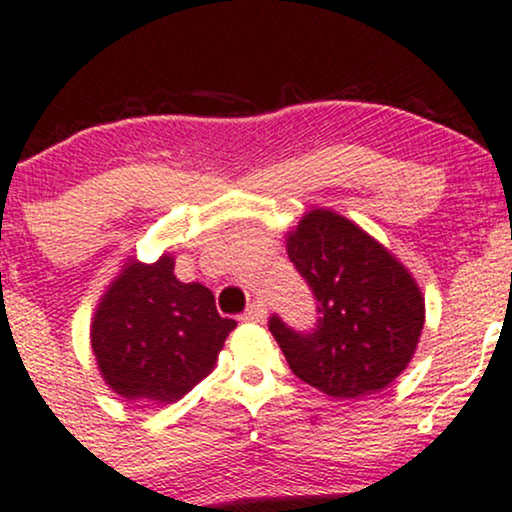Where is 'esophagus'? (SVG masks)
<instances>
[{"mask_svg": "<svg viewBox=\"0 0 512 512\" xmlns=\"http://www.w3.org/2000/svg\"><path fill=\"white\" fill-rule=\"evenodd\" d=\"M264 317H267V305H264V301H252L248 308H245V313L240 315V320L262 322Z\"/></svg>", "mask_w": 512, "mask_h": 512, "instance_id": "esophagus-1", "label": "esophagus"}]
</instances>
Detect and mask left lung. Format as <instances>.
<instances>
[{"label": "left lung", "mask_w": 512, "mask_h": 512, "mask_svg": "<svg viewBox=\"0 0 512 512\" xmlns=\"http://www.w3.org/2000/svg\"><path fill=\"white\" fill-rule=\"evenodd\" d=\"M286 252L317 303L310 332L269 317L293 375L339 399L390 385L424 330V298L411 274L378 240L327 209L303 216Z\"/></svg>", "instance_id": "left-lung-1"}]
</instances>
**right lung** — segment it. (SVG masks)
<instances>
[{
    "label": "right lung",
    "instance_id": "obj_1",
    "mask_svg": "<svg viewBox=\"0 0 512 512\" xmlns=\"http://www.w3.org/2000/svg\"><path fill=\"white\" fill-rule=\"evenodd\" d=\"M173 257L129 262L101 298L91 346L105 383L125 399L170 404L214 368L236 320L221 317L214 293L182 284Z\"/></svg>",
    "mask_w": 512,
    "mask_h": 512
}]
</instances>
